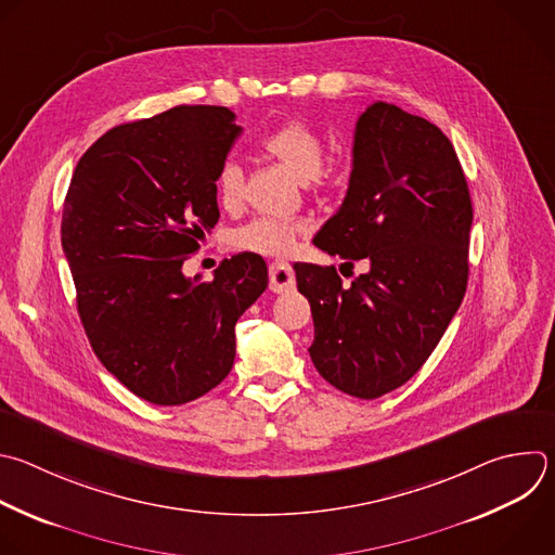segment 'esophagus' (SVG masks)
I'll return each mask as SVG.
<instances>
[{
    "label": "esophagus",
    "instance_id": "esophagus-1",
    "mask_svg": "<svg viewBox=\"0 0 555 555\" xmlns=\"http://www.w3.org/2000/svg\"><path fill=\"white\" fill-rule=\"evenodd\" d=\"M296 287V274L287 263H272L270 266V289L274 294H283Z\"/></svg>",
    "mask_w": 555,
    "mask_h": 555
}]
</instances>
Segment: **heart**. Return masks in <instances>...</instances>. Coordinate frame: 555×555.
Wrapping results in <instances>:
<instances>
[{
  "instance_id": "obj_1",
  "label": "heart",
  "mask_w": 555,
  "mask_h": 555,
  "mask_svg": "<svg viewBox=\"0 0 555 555\" xmlns=\"http://www.w3.org/2000/svg\"><path fill=\"white\" fill-rule=\"evenodd\" d=\"M261 152L281 165L294 180L307 182L311 188H326L331 176L322 167L324 141L322 134L302 119H287L268 132L261 141ZM244 167L237 160H227L218 173V203L235 211L244 203ZM307 224L300 220H274L257 218L231 235V244L237 250L257 253L266 257H287L294 253L298 237H302Z\"/></svg>"
}]
</instances>
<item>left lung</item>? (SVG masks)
Instances as JSON below:
<instances>
[{"instance_id":"1","label":"left lung","mask_w":555,"mask_h":555,"mask_svg":"<svg viewBox=\"0 0 555 555\" xmlns=\"http://www.w3.org/2000/svg\"><path fill=\"white\" fill-rule=\"evenodd\" d=\"M470 224L466 176L447 134L395 104L367 106L346 198L313 244L371 270L341 285L333 266H294L313 315L309 354L333 388L371 401L421 371L462 305Z\"/></svg>"}]
</instances>
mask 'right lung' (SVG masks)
Listing matches in <instances>:
<instances>
[{"mask_svg":"<svg viewBox=\"0 0 555 555\" xmlns=\"http://www.w3.org/2000/svg\"><path fill=\"white\" fill-rule=\"evenodd\" d=\"M242 134L224 106H173L102 134L78 160L61 224L78 315L93 352L139 399L190 403L227 379L235 324L266 292L259 255L214 281L182 261L218 224V173Z\"/></svg>","mask_w":555,"mask_h":555,"instance_id":"add662e5","label":"right lung"}]
</instances>
